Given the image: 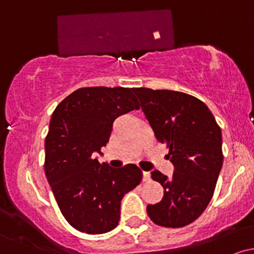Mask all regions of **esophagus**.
<instances>
[{
	"mask_svg": "<svg viewBox=\"0 0 254 254\" xmlns=\"http://www.w3.org/2000/svg\"><path fill=\"white\" fill-rule=\"evenodd\" d=\"M143 180H144V182H149V180H150V172H143Z\"/></svg>",
	"mask_w": 254,
	"mask_h": 254,
	"instance_id": "1",
	"label": "esophagus"
}]
</instances>
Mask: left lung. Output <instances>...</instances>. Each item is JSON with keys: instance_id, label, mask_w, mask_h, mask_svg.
<instances>
[{"instance_id": "left-lung-1", "label": "left lung", "mask_w": 254, "mask_h": 254, "mask_svg": "<svg viewBox=\"0 0 254 254\" xmlns=\"http://www.w3.org/2000/svg\"><path fill=\"white\" fill-rule=\"evenodd\" d=\"M135 94L174 166L171 178L151 172L165 192L161 202L148 204V216L162 227H185L203 214L214 194L223 165L221 129L208 106L190 94L150 88H135Z\"/></svg>"}]
</instances>
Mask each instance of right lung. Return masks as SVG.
Masks as SVG:
<instances>
[{"label": "right lung", "instance_id": "right-lung-1", "mask_svg": "<svg viewBox=\"0 0 254 254\" xmlns=\"http://www.w3.org/2000/svg\"><path fill=\"white\" fill-rule=\"evenodd\" d=\"M135 88L87 87L72 92L52 113L45 138V174L70 226L103 234L118 226L124 194L142 180L129 164L112 168L98 161L116 118L139 109Z\"/></svg>", "mask_w": 254, "mask_h": 254}]
</instances>
